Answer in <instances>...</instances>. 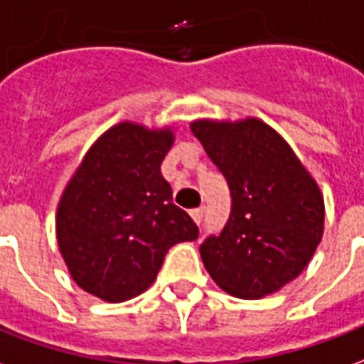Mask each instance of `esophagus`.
Returning a JSON list of instances; mask_svg holds the SVG:
<instances>
[{
    "mask_svg": "<svg viewBox=\"0 0 364 364\" xmlns=\"http://www.w3.org/2000/svg\"><path fill=\"white\" fill-rule=\"evenodd\" d=\"M192 219L196 223H198V225H200L201 221H203V217H205V208H198V209H192Z\"/></svg>",
    "mask_w": 364,
    "mask_h": 364,
    "instance_id": "34e87169",
    "label": "esophagus"
}]
</instances>
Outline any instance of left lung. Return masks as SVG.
<instances>
[{
    "mask_svg": "<svg viewBox=\"0 0 364 364\" xmlns=\"http://www.w3.org/2000/svg\"><path fill=\"white\" fill-rule=\"evenodd\" d=\"M230 190V215L200 246L225 293L262 299L306 267L323 232V198L287 141L258 118L192 122Z\"/></svg>",
    "mask_w": 364,
    "mask_h": 364,
    "instance_id": "left-lung-1",
    "label": "left lung"
}]
</instances>
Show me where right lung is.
<instances>
[{
    "label": "right lung",
    "instance_id": "obj_1",
    "mask_svg": "<svg viewBox=\"0 0 364 364\" xmlns=\"http://www.w3.org/2000/svg\"><path fill=\"white\" fill-rule=\"evenodd\" d=\"M172 141L168 127L122 122L98 137L63 190L58 246L73 281L102 301L147 291L168 248L200 235L161 174Z\"/></svg>",
    "mask_w": 364,
    "mask_h": 364
}]
</instances>
